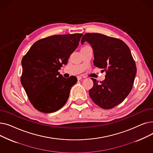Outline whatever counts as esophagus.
Returning a JSON list of instances; mask_svg holds the SVG:
<instances>
[{
  "label": "esophagus",
  "instance_id": "obj_1",
  "mask_svg": "<svg viewBox=\"0 0 153 153\" xmlns=\"http://www.w3.org/2000/svg\"><path fill=\"white\" fill-rule=\"evenodd\" d=\"M77 79H78V80H81V79H82V78L81 76H77Z\"/></svg>",
  "mask_w": 153,
  "mask_h": 153
}]
</instances>
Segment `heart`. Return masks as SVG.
I'll return each instance as SVG.
<instances>
[{"label":"heart","instance_id":"obj_1","mask_svg":"<svg viewBox=\"0 0 153 153\" xmlns=\"http://www.w3.org/2000/svg\"><path fill=\"white\" fill-rule=\"evenodd\" d=\"M85 47H86V46H85Z\"/></svg>","mask_w":153,"mask_h":153}]
</instances>
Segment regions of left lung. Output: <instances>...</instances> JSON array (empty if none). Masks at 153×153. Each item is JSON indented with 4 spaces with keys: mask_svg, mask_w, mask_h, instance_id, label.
<instances>
[{
    "mask_svg": "<svg viewBox=\"0 0 153 153\" xmlns=\"http://www.w3.org/2000/svg\"><path fill=\"white\" fill-rule=\"evenodd\" d=\"M93 49L94 64L106 72L100 83L92 79L89 95L100 107L110 109L122 102L131 91L136 67L129 47L122 40L100 33H86L81 39Z\"/></svg>",
    "mask_w": 153,
    "mask_h": 153,
    "instance_id": "left-lung-1",
    "label": "left lung"
}]
</instances>
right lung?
Listing matches in <instances>:
<instances>
[{"mask_svg":"<svg viewBox=\"0 0 153 153\" xmlns=\"http://www.w3.org/2000/svg\"><path fill=\"white\" fill-rule=\"evenodd\" d=\"M82 33L58 35L36 42L22 60L21 83L28 99L43 113L58 111L67 102L76 77L65 78L58 70L67 64Z\"/></svg>","mask_w":153,"mask_h":153,"instance_id":"obj_1","label":"right lung"}]
</instances>
